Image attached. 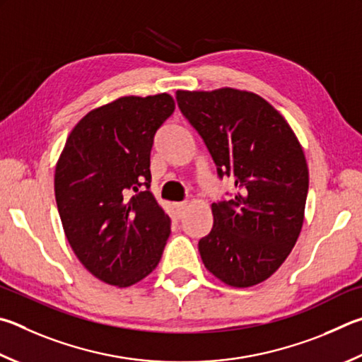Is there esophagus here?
I'll list each match as a JSON object with an SVG mask.
<instances>
[{"label": "esophagus", "instance_id": "obj_1", "mask_svg": "<svg viewBox=\"0 0 362 362\" xmlns=\"http://www.w3.org/2000/svg\"><path fill=\"white\" fill-rule=\"evenodd\" d=\"M187 207H188V202H177L175 204V209H177V212H179V215L185 212Z\"/></svg>", "mask_w": 362, "mask_h": 362}]
</instances>
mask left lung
<instances>
[{"label":"left lung","instance_id":"left-lung-1","mask_svg":"<svg viewBox=\"0 0 362 362\" xmlns=\"http://www.w3.org/2000/svg\"><path fill=\"white\" fill-rule=\"evenodd\" d=\"M220 179L238 193L212 204L214 226L199 240L204 266L234 288L258 285L291 253L304 223L308 169L298 137L264 98L234 88L177 90Z\"/></svg>","mask_w":362,"mask_h":362}]
</instances>
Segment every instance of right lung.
<instances>
[{
	"instance_id": "add662e5",
	"label": "right lung",
	"mask_w": 362,
	"mask_h": 362,
	"mask_svg": "<svg viewBox=\"0 0 362 362\" xmlns=\"http://www.w3.org/2000/svg\"><path fill=\"white\" fill-rule=\"evenodd\" d=\"M174 109L168 93L118 98L72 128L58 158L55 199L64 234L104 284L134 285L161 259L170 218L148 192L150 152Z\"/></svg>"
}]
</instances>
